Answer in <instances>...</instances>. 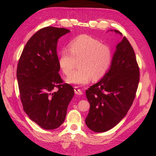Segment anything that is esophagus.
Listing matches in <instances>:
<instances>
[{
  "mask_svg": "<svg viewBox=\"0 0 156 156\" xmlns=\"http://www.w3.org/2000/svg\"><path fill=\"white\" fill-rule=\"evenodd\" d=\"M74 92L76 95H80L83 94V93H82L81 90L80 89H78V87H74Z\"/></svg>",
  "mask_w": 156,
  "mask_h": 156,
  "instance_id": "34e87169",
  "label": "esophagus"
}]
</instances>
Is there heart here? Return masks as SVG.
I'll return each instance as SVG.
<instances>
[{"instance_id":"obj_1","label":"heart","mask_w":156,"mask_h":156,"mask_svg":"<svg viewBox=\"0 0 156 156\" xmlns=\"http://www.w3.org/2000/svg\"><path fill=\"white\" fill-rule=\"evenodd\" d=\"M69 50L63 49L58 55V63L64 74L68 76L79 61V69L66 78L69 84H86L93 78L99 80L106 75L112 60V52L109 45L87 34L72 39Z\"/></svg>"}]
</instances>
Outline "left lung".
<instances>
[{
	"label": "left lung",
	"mask_w": 156,
	"mask_h": 156,
	"mask_svg": "<svg viewBox=\"0 0 156 156\" xmlns=\"http://www.w3.org/2000/svg\"><path fill=\"white\" fill-rule=\"evenodd\" d=\"M115 32L122 35L117 30ZM139 80L134 51L124 37L116 47L108 72L86 90L90 104L87 127L93 132H104L117 126L132 105Z\"/></svg>",
	"instance_id": "obj_1"
}]
</instances>
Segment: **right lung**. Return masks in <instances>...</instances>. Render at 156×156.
<instances>
[{
  "label": "right lung",
  "instance_id": "1",
  "mask_svg": "<svg viewBox=\"0 0 156 156\" xmlns=\"http://www.w3.org/2000/svg\"><path fill=\"white\" fill-rule=\"evenodd\" d=\"M68 29L44 27L25 45L17 67L20 95L24 112L41 128L54 129L64 122L74 90L59 75L56 47Z\"/></svg>",
  "mask_w": 156,
  "mask_h": 156
}]
</instances>
